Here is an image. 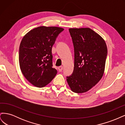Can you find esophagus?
Segmentation results:
<instances>
[{
    "instance_id": "obj_1",
    "label": "esophagus",
    "mask_w": 125,
    "mask_h": 125,
    "mask_svg": "<svg viewBox=\"0 0 125 125\" xmlns=\"http://www.w3.org/2000/svg\"><path fill=\"white\" fill-rule=\"evenodd\" d=\"M58 70H59V71H62V69H63V66H61L58 67Z\"/></svg>"
}]
</instances>
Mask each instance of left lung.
Masks as SVG:
<instances>
[{
  "mask_svg": "<svg viewBox=\"0 0 125 125\" xmlns=\"http://www.w3.org/2000/svg\"><path fill=\"white\" fill-rule=\"evenodd\" d=\"M69 31L74 46V67L67 81L73 92H86L103 77L107 46L99 34L89 28H70Z\"/></svg>",
  "mask_w": 125,
  "mask_h": 125,
  "instance_id": "8db88e82",
  "label": "left lung"
}]
</instances>
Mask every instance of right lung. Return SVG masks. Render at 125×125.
I'll use <instances>...</instances> for the list:
<instances>
[{"label": "right lung", "instance_id": "1", "mask_svg": "<svg viewBox=\"0 0 125 125\" xmlns=\"http://www.w3.org/2000/svg\"><path fill=\"white\" fill-rule=\"evenodd\" d=\"M64 29L41 26L30 31L22 39L19 60L24 77L34 86L42 88L54 78L57 71L52 68V47Z\"/></svg>", "mask_w": 125, "mask_h": 125}]
</instances>
